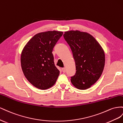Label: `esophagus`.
<instances>
[{
  "mask_svg": "<svg viewBox=\"0 0 123 123\" xmlns=\"http://www.w3.org/2000/svg\"><path fill=\"white\" fill-rule=\"evenodd\" d=\"M62 72H63V73H65L66 72V69H65V68H62Z\"/></svg>",
  "mask_w": 123,
  "mask_h": 123,
  "instance_id": "34e87169",
  "label": "esophagus"
}]
</instances>
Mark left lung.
<instances>
[{
  "instance_id": "1",
  "label": "left lung",
  "mask_w": 123,
  "mask_h": 123,
  "mask_svg": "<svg viewBox=\"0 0 123 123\" xmlns=\"http://www.w3.org/2000/svg\"><path fill=\"white\" fill-rule=\"evenodd\" d=\"M63 37L71 47L75 62L76 71L71 77L72 83L80 90L88 89L102 74L105 63L103 49L87 32L71 30L65 32Z\"/></svg>"
}]
</instances>
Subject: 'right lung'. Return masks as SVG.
I'll use <instances>...</instances> for the list:
<instances>
[{
    "instance_id": "right-lung-1",
    "label": "right lung",
    "mask_w": 123,
    "mask_h": 123,
    "mask_svg": "<svg viewBox=\"0 0 123 123\" xmlns=\"http://www.w3.org/2000/svg\"><path fill=\"white\" fill-rule=\"evenodd\" d=\"M63 32L48 31L34 36L21 54V66L25 76L37 88L46 90L53 86L60 74L52 52Z\"/></svg>"
}]
</instances>
